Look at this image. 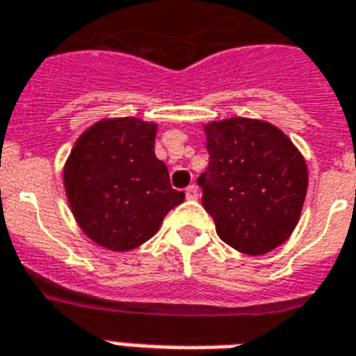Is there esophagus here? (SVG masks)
Masks as SVG:
<instances>
[{
	"label": "esophagus",
	"instance_id": "esophagus-1",
	"mask_svg": "<svg viewBox=\"0 0 356 356\" xmlns=\"http://www.w3.org/2000/svg\"><path fill=\"white\" fill-rule=\"evenodd\" d=\"M186 197H188V199H197V197H199V189L195 188V186H189V188L186 189Z\"/></svg>",
	"mask_w": 356,
	"mask_h": 356
}]
</instances>
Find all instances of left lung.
<instances>
[{"label": "left lung", "mask_w": 356, "mask_h": 356, "mask_svg": "<svg viewBox=\"0 0 356 356\" xmlns=\"http://www.w3.org/2000/svg\"><path fill=\"white\" fill-rule=\"evenodd\" d=\"M208 168L197 178L219 238L248 255L268 253L298 223L308 168L274 125L231 118L204 127Z\"/></svg>", "instance_id": "1"}]
</instances>
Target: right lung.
Returning <instances> with one entry per match:
<instances>
[{"instance_id":"1","label":"right lung","mask_w":356,"mask_h":356,"mask_svg":"<svg viewBox=\"0 0 356 356\" xmlns=\"http://www.w3.org/2000/svg\"><path fill=\"white\" fill-rule=\"evenodd\" d=\"M156 124L103 120L76 140L65 163L67 199L95 244L129 251L149 240L186 195L170 186L154 152Z\"/></svg>"}]
</instances>
